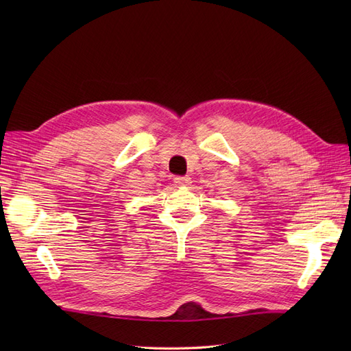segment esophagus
Segmentation results:
<instances>
[{
    "instance_id": "34e87169",
    "label": "esophagus",
    "mask_w": 351,
    "mask_h": 351,
    "mask_svg": "<svg viewBox=\"0 0 351 351\" xmlns=\"http://www.w3.org/2000/svg\"><path fill=\"white\" fill-rule=\"evenodd\" d=\"M174 183H176V186H189L190 183H192V178L187 176L186 177H176Z\"/></svg>"
}]
</instances>
